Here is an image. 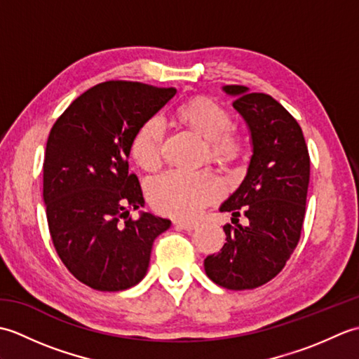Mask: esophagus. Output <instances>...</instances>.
<instances>
[{
  "instance_id": "1",
  "label": "esophagus",
  "mask_w": 359,
  "mask_h": 359,
  "mask_svg": "<svg viewBox=\"0 0 359 359\" xmlns=\"http://www.w3.org/2000/svg\"><path fill=\"white\" fill-rule=\"evenodd\" d=\"M174 226L179 228V230H185V231H193L196 228L194 222H187V220H175Z\"/></svg>"
}]
</instances>
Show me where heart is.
Segmentation results:
<instances>
[{
    "mask_svg": "<svg viewBox=\"0 0 359 359\" xmlns=\"http://www.w3.org/2000/svg\"><path fill=\"white\" fill-rule=\"evenodd\" d=\"M179 117L208 140L210 154L230 160L241 151V139L234 134L231 117L210 98H194L182 104ZM165 121L152 117L140 125L131 143L134 160L144 170L156 168L162 160ZM148 197L157 211L172 217H194L222 194L224 184L211 171H187L172 168L148 182Z\"/></svg>",
    "mask_w": 359,
    "mask_h": 359,
    "instance_id": "b5f03b06",
    "label": "heart"
}]
</instances>
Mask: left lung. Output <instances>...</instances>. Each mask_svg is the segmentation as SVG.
Returning a JSON list of instances; mask_svg holds the SVG:
<instances>
[{"mask_svg": "<svg viewBox=\"0 0 359 359\" xmlns=\"http://www.w3.org/2000/svg\"><path fill=\"white\" fill-rule=\"evenodd\" d=\"M250 129L253 156L245 179L220 205L234 225H224L226 242L205 259V273L228 290L261 287L284 269L301 238L310 180V157L301 126L271 95L224 86ZM249 219L241 226L240 210ZM236 220L234 221L233 219Z\"/></svg>", "mask_w": 359, "mask_h": 359, "instance_id": "obj_1", "label": "left lung"}]
</instances>
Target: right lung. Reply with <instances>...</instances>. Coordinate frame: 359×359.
Wrapping results in <instances>:
<instances>
[{
  "instance_id": "1",
  "label": "right lung",
  "mask_w": 359,
  "mask_h": 359,
  "mask_svg": "<svg viewBox=\"0 0 359 359\" xmlns=\"http://www.w3.org/2000/svg\"><path fill=\"white\" fill-rule=\"evenodd\" d=\"M175 95L174 88L104 81L69 104L52 126L43 199L57 255L100 292L131 288L148 271L152 242L171 220L129 211L144 205L128 157L137 129Z\"/></svg>"
}]
</instances>
